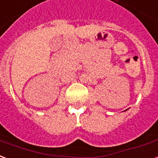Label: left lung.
Wrapping results in <instances>:
<instances>
[{
	"instance_id": "obj_1",
	"label": "left lung",
	"mask_w": 158,
	"mask_h": 158,
	"mask_svg": "<svg viewBox=\"0 0 158 158\" xmlns=\"http://www.w3.org/2000/svg\"><path fill=\"white\" fill-rule=\"evenodd\" d=\"M125 111H127V110H125Z\"/></svg>"
}]
</instances>
